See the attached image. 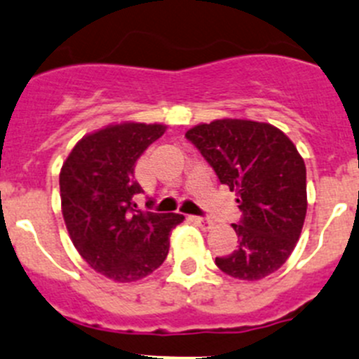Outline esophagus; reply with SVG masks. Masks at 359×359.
I'll list each match as a JSON object with an SVG mask.
<instances>
[{
    "label": "esophagus",
    "mask_w": 359,
    "mask_h": 359,
    "mask_svg": "<svg viewBox=\"0 0 359 359\" xmlns=\"http://www.w3.org/2000/svg\"><path fill=\"white\" fill-rule=\"evenodd\" d=\"M193 222H194V224L200 226L201 229H205V231H207V229H210L212 226H214V222H212L210 219H205V217H193Z\"/></svg>",
    "instance_id": "34e87169"
}]
</instances>
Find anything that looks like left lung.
Segmentation results:
<instances>
[{
	"label": "left lung",
	"mask_w": 359,
	"mask_h": 359,
	"mask_svg": "<svg viewBox=\"0 0 359 359\" xmlns=\"http://www.w3.org/2000/svg\"><path fill=\"white\" fill-rule=\"evenodd\" d=\"M219 180L236 194L243 217L231 224L238 245L215 257L219 270L240 280H261L287 261L307 215V170L284 131L250 119H215L186 133Z\"/></svg>",
	"instance_id": "8db88e82"
}]
</instances>
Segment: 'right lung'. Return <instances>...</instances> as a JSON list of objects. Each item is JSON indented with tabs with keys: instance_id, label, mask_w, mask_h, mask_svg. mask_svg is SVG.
<instances>
[{
	"instance_id": "right-lung-1",
	"label": "right lung",
	"mask_w": 359,
	"mask_h": 359,
	"mask_svg": "<svg viewBox=\"0 0 359 359\" xmlns=\"http://www.w3.org/2000/svg\"><path fill=\"white\" fill-rule=\"evenodd\" d=\"M165 124H109L80 138L59 173L61 212L76 252L116 283L151 276L168 256L170 231L180 214L135 210L142 191L135 166L165 135Z\"/></svg>"
}]
</instances>
